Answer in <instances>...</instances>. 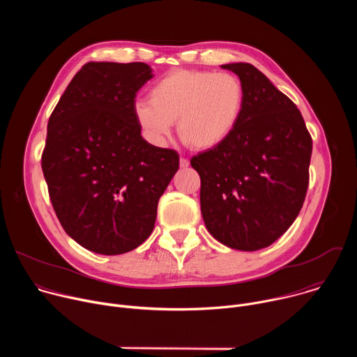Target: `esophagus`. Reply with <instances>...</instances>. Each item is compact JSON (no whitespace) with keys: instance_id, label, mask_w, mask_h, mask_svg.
I'll list each match as a JSON object with an SVG mask.
<instances>
[{"instance_id":"1","label":"esophagus","mask_w":357,"mask_h":357,"mask_svg":"<svg viewBox=\"0 0 357 357\" xmlns=\"http://www.w3.org/2000/svg\"><path fill=\"white\" fill-rule=\"evenodd\" d=\"M179 165H181V168H188L189 167V161L186 158H181L179 160Z\"/></svg>"}]
</instances>
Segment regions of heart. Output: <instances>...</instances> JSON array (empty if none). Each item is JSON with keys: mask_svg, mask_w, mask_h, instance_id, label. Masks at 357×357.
I'll return each mask as SVG.
<instances>
[{"mask_svg": "<svg viewBox=\"0 0 357 357\" xmlns=\"http://www.w3.org/2000/svg\"><path fill=\"white\" fill-rule=\"evenodd\" d=\"M244 86L230 73L174 70L149 90V101H137L134 114L155 145H164L174 121L185 144L212 149L236 130L244 110Z\"/></svg>", "mask_w": 357, "mask_h": 357, "instance_id": "obj_1", "label": "heart"}]
</instances>
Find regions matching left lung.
Returning <instances> with one entry per match:
<instances>
[{
    "label": "left lung",
    "instance_id": "8db88e82",
    "mask_svg": "<svg viewBox=\"0 0 357 357\" xmlns=\"http://www.w3.org/2000/svg\"><path fill=\"white\" fill-rule=\"evenodd\" d=\"M244 86L233 134L195 155L200 211L209 233L230 248L271 245L296 219L310 183L312 138L294 101L250 63H229Z\"/></svg>",
    "mask_w": 357,
    "mask_h": 357
}]
</instances>
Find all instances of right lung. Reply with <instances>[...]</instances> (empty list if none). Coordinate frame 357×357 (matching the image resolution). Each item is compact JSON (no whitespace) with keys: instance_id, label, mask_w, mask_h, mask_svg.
Returning a JSON list of instances; mask_svg holds the SVG:
<instances>
[{"instance_id":"right-lung-1","label":"right lung","mask_w":357,"mask_h":357,"mask_svg":"<svg viewBox=\"0 0 357 357\" xmlns=\"http://www.w3.org/2000/svg\"><path fill=\"white\" fill-rule=\"evenodd\" d=\"M152 77L146 63L89 62L47 121L42 171L65 231L82 247L117 256L154 230L178 152L141 137L134 106Z\"/></svg>"}]
</instances>
